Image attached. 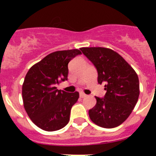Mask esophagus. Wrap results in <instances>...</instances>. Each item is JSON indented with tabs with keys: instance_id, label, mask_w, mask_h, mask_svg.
Listing matches in <instances>:
<instances>
[{
	"instance_id": "1",
	"label": "esophagus",
	"mask_w": 156,
	"mask_h": 156,
	"mask_svg": "<svg viewBox=\"0 0 156 156\" xmlns=\"http://www.w3.org/2000/svg\"><path fill=\"white\" fill-rule=\"evenodd\" d=\"M86 96H87V95H86L85 94H84V93H83V92H80V97L81 98H84V97H86Z\"/></svg>"
}]
</instances>
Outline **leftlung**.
I'll use <instances>...</instances> for the list:
<instances>
[{
    "mask_svg": "<svg viewBox=\"0 0 156 156\" xmlns=\"http://www.w3.org/2000/svg\"><path fill=\"white\" fill-rule=\"evenodd\" d=\"M98 72V83L104 84V98L95 96L96 104L89 110L90 120L103 128L122 124L134 108L139 96L137 73L126 60L113 50L101 47L82 48Z\"/></svg>",
    "mask_w": 156,
    "mask_h": 156,
    "instance_id": "1",
    "label": "left lung"
}]
</instances>
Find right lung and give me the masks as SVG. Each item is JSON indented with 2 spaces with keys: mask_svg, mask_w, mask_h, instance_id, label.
<instances>
[{
  "mask_svg": "<svg viewBox=\"0 0 156 156\" xmlns=\"http://www.w3.org/2000/svg\"><path fill=\"white\" fill-rule=\"evenodd\" d=\"M82 52L78 49L48 54L28 70L23 84V100L27 113L35 126L45 131L61 129L69 121L71 108L79 93H68L56 85L68 78V64Z\"/></svg>",
  "mask_w": 156,
  "mask_h": 156,
  "instance_id": "right-lung-1",
  "label": "right lung"
}]
</instances>
